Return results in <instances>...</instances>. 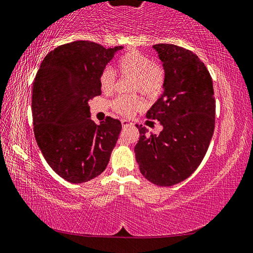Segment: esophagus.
I'll return each instance as SVG.
<instances>
[{"mask_svg":"<svg viewBox=\"0 0 253 253\" xmlns=\"http://www.w3.org/2000/svg\"><path fill=\"white\" fill-rule=\"evenodd\" d=\"M121 123H122V126H123V127H126V126H131V124H132V122H130L129 120H126V119L122 120Z\"/></svg>","mask_w":253,"mask_h":253,"instance_id":"1","label":"esophagus"}]
</instances>
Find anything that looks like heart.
<instances>
[{"label": "heart", "mask_w": 253, "mask_h": 253, "mask_svg": "<svg viewBox=\"0 0 253 253\" xmlns=\"http://www.w3.org/2000/svg\"><path fill=\"white\" fill-rule=\"evenodd\" d=\"M118 69L122 74L134 78L132 90H139L145 95H153L160 90L165 81V72L160 65L153 63L149 56L139 51L131 50L119 57ZM115 83V75L112 70L105 69L101 73V90L109 93L112 91ZM141 101L136 96H119L113 102V108L117 112L130 115L140 106Z\"/></svg>", "instance_id": "b5f03b06"}]
</instances>
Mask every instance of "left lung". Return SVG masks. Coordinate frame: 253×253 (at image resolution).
Listing matches in <instances>:
<instances>
[{"label": "left lung", "mask_w": 253, "mask_h": 253, "mask_svg": "<svg viewBox=\"0 0 253 253\" xmlns=\"http://www.w3.org/2000/svg\"><path fill=\"white\" fill-rule=\"evenodd\" d=\"M165 70L163 92L147 117L162 126L160 134L140 138L135 160L145 179L171 187L188 179L205 158L214 131L215 101L209 71L191 51L174 44L152 46Z\"/></svg>", "instance_id": "obj_1"}]
</instances>
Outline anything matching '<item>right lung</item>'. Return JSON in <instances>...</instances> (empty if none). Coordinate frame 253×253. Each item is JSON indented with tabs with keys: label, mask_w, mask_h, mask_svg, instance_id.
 <instances>
[{
	"label": "right lung",
	"mask_w": 253,
	"mask_h": 253,
	"mask_svg": "<svg viewBox=\"0 0 253 253\" xmlns=\"http://www.w3.org/2000/svg\"><path fill=\"white\" fill-rule=\"evenodd\" d=\"M122 48L90 41L63 44L44 57L34 79L35 140L52 170L71 183L105 170L121 132V122L111 117L96 126L88 101L101 94V73Z\"/></svg>",
	"instance_id": "add662e5"
}]
</instances>
